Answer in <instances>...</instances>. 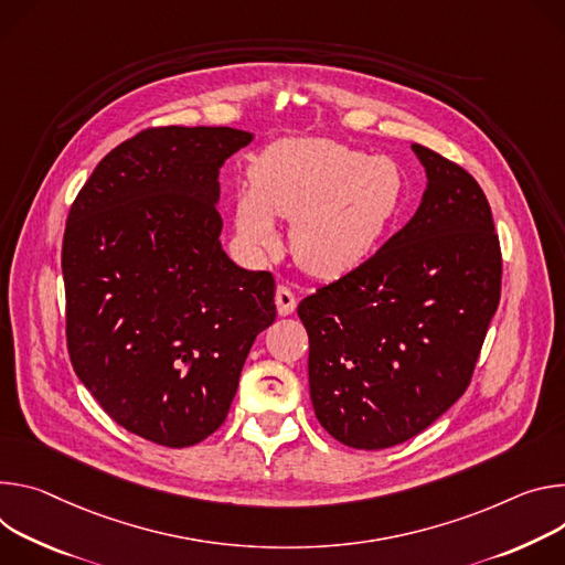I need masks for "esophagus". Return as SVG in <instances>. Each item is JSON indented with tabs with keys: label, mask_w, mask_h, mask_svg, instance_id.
<instances>
[{
	"label": "esophagus",
	"mask_w": 565,
	"mask_h": 565,
	"mask_svg": "<svg viewBox=\"0 0 565 565\" xmlns=\"http://www.w3.org/2000/svg\"><path fill=\"white\" fill-rule=\"evenodd\" d=\"M276 307H278V315L280 317H289L291 311L296 309V296H294V291L289 287L280 285L276 289Z\"/></svg>",
	"instance_id": "obj_1"
}]
</instances>
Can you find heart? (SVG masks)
I'll return each instance as SVG.
<instances>
[{
    "instance_id": "1",
    "label": "heart",
    "mask_w": 565,
    "mask_h": 565,
    "mask_svg": "<svg viewBox=\"0 0 565 565\" xmlns=\"http://www.w3.org/2000/svg\"><path fill=\"white\" fill-rule=\"evenodd\" d=\"M404 193V172L388 157H365L332 139H285L250 168V185L237 193L235 228L246 246L263 250L276 244L274 217L291 220L296 263L334 278L370 256Z\"/></svg>"
}]
</instances>
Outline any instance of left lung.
I'll return each mask as SVG.
<instances>
[{"label":"left lung","instance_id":"obj_1","mask_svg":"<svg viewBox=\"0 0 565 565\" xmlns=\"http://www.w3.org/2000/svg\"><path fill=\"white\" fill-rule=\"evenodd\" d=\"M426 191L374 256L300 300L309 397L352 449L411 440L467 391L500 300L503 258L478 181L424 146Z\"/></svg>","mask_w":565,"mask_h":565}]
</instances>
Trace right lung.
<instances>
[{
  "label": "right lung",
  "instance_id": "add662e5",
  "mask_svg": "<svg viewBox=\"0 0 565 565\" xmlns=\"http://www.w3.org/2000/svg\"><path fill=\"white\" fill-rule=\"evenodd\" d=\"M254 135L148 128L116 146L62 239L72 365L125 430L183 449L228 415L256 337L276 321L269 271L222 248L220 168Z\"/></svg>",
  "mask_w": 565,
  "mask_h": 565
}]
</instances>
